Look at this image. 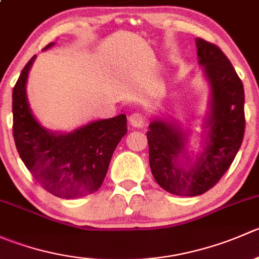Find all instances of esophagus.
Instances as JSON below:
<instances>
[{"label": "esophagus", "mask_w": 259, "mask_h": 259, "mask_svg": "<svg viewBox=\"0 0 259 259\" xmlns=\"http://www.w3.org/2000/svg\"><path fill=\"white\" fill-rule=\"evenodd\" d=\"M129 122L133 127H143L146 124V117L140 113H134L129 116Z\"/></svg>", "instance_id": "34e87169"}]
</instances>
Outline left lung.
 Returning <instances> with one entry per match:
<instances>
[{
  "label": "left lung",
  "instance_id": "1",
  "mask_svg": "<svg viewBox=\"0 0 259 259\" xmlns=\"http://www.w3.org/2000/svg\"><path fill=\"white\" fill-rule=\"evenodd\" d=\"M195 45L209 85L200 150H189L193 130L173 117H155L146 133L154 179L182 197L200 195L217 184L241 148L245 125L243 83L228 57L203 38H195Z\"/></svg>",
  "mask_w": 259,
  "mask_h": 259
}]
</instances>
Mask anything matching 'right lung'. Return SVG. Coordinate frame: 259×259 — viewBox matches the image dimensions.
<instances>
[{"instance_id":"1","label":"right lung","mask_w":259,"mask_h":259,"mask_svg":"<svg viewBox=\"0 0 259 259\" xmlns=\"http://www.w3.org/2000/svg\"><path fill=\"white\" fill-rule=\"evenodd\" d=\"M35 59L36 55L23 67L12 91V129L18 154L51 194L65 199L91 194L103 184L115 148L126 134V116L95 120L71 132L46 129L32 114L26 93Z\"/></svg>"}]
</instances>
